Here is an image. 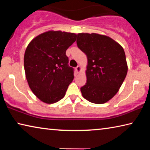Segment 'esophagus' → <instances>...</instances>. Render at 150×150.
<instances>
[{
  "label": "esophagus",
  "instance_id": "34e87169",
  "mask_svg": "<svg viewBox=\"0 0 150 150\" xmlns=\"http://www.w3.org/2000/svg\"><path fill=\"white\" fill-rule=\"evenodd\" d=\"M75 70H76V71H77V73H79L81 71V66L80 65H78V66H77V67H75Z\"/></svg>",
  "mask_w": 150,
  "mask_h": 150
}]
</instances>
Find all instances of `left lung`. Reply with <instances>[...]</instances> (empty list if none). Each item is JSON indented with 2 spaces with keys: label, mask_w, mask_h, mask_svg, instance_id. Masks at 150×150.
<instances>
[{
  "label": "left lung",
  "mask_w": 150,
  "mask_h": 150,
  "mask_svg": "<svg viewBox=\"0 0 150 150\" xmlns=\"http://www.w3.org/2000/svg\"><path fill=\"white\" fill-rule=\"evenodd\" d=\"M77 45L87 57V83L81 88L85 99L103 104L115 96L128 71L124 49L106 35L81 33Z\"/></svg>",
  "instance_id": "1"
}]
</instances>
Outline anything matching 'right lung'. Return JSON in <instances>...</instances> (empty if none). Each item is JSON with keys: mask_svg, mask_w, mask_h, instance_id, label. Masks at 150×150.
<instances>
[{"mask_svg": "<svg viewBox=\"0 0 150 150\" xmlns=\"http://www.w3.org/2000/svg\"><path fill=\"white\" fill-rule=\"evenodd\" d=\"M76 38L74 33L48 31L28 45L24 57L26 77L33 93L44 103L53 104L63 98L74 79L65 52Z\"/></svg>", "mask_w": 150, "mask_h": 150, "instance_id": "1", "label": "right lung"}]
</instances>
